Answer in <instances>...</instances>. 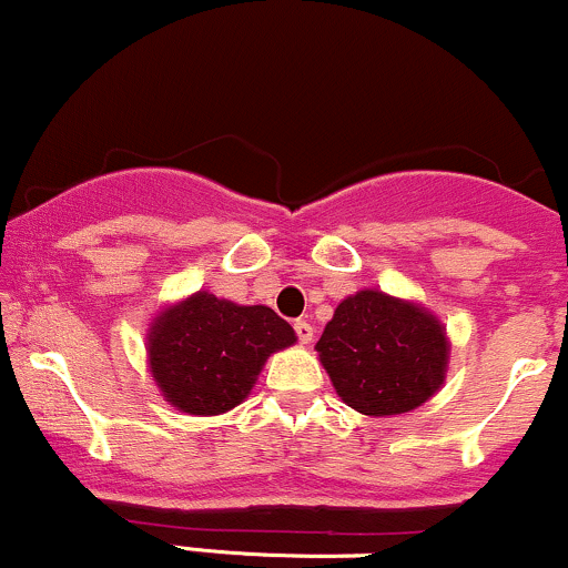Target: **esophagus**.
Wrapping results in <instances>:
<instances>
[{
    "label": "esophagus",
    "instance_id": "1",
    "mask_svg": "<svg viewBox=\"0 0 568 568\" xmlns=\"http://www.w3.org/2000/svg\"><path fill=\"white\" fill-rule=\"evenodd\" d=\"M295 335H297V341H301V344H311V338H314V327H311L306 320H297L295 322Z\"/></svg>",
    "mask_w": 568,
    "mask_h": 568
}]
</instances>
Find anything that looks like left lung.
Wrapping results in <instances>:
<instances>
[{
	"mask_svg": "<svg viewBox=\"0 0 568 568\" xmlns=\"http://www.w3.org/2000/svg\"><path fill=\"white\" fill-rule=\"evenodd\" d=\"M316 352L346 406L384 417L423 406L442 387L449 346L425 308L363 290L338 303Z\"/></svg>",
	"mask_w": 568,
	"mask_h": 568,
	"instance_id": "obj_1",
	"label": "left lung"
}]
</instances>
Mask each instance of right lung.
Segmentation results:
<instances>
[{"label":"right lung","instance_id":"1","mask_svg":"<svg viewBox=\"0 0 568 568\" xmlns=\"http://www.w3.org/2000/svg\"><path fill=\"white\" fill-rule=\"evenodd\" d=\"M290 344L295 331L273 308L197 292L151 325V374L181 412L222 414L246 398L265 359Z\"/></svg>","mask_w":568,"mask_h":568}]
</instances>
